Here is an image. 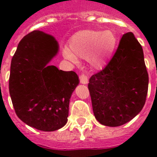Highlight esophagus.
I'll return each instance as SVG.
<instances>
[{
	"instance_id": "34e87169",
	"label": "esophagus",
	"mask_w": 157,
	"mask_h": 157,
	"mask_svg": "<svg viewBox=\"0 0 157 157\" xmlns=\"http://www.w3.org/2000/svg\"><path fill=\"white\" fill-rule=\"evenodd\" d=\"M79 79H80V82H81L82 84H86V83L88 82V78H87V77H86L85 75H80Z\"/></svg>"
}]
</instances>
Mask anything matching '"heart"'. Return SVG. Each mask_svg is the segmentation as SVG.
<instances>
[{
	"mask_svg": "<svg viewBox=\"0 0 157 157\" xmlns=\"http://www.w3.org/2000/svg\"><path fill=\"white\" fill-rule=\"evenodd\" d=\"M117 45V36L112 30H82L74 34L63 50L65 58L78 63V58H85L94 70L103 68L112 57Z\"/></svg>",
	"mask_w": 157,
	"mask_h": 157,
	"instance_id": "1",
	"label": "heart"
}]
</instances>
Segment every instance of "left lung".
Masks as SVG:
<instances>
[{
    "label": "left lung",
    "mask_w": 157,
    "mask_h": 157,
    "mask_svg": "<svg viewBox=\"0 0 157 157\" xmlns=\"http://www.w3.org/2000/svg\"><path fill=\"white\" fill-rule=\"evenodd\" d=\"M95 117L104 126H122L142 110L148 89V75L142 46L132 32L122 36L105 68L89 79Z\"/></svg>",
    "instance_id": "8db88e82"
}]
</instances>
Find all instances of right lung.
I'll use <instances>...</instances> for the list:
<instances>
[{
    "label": "right lung",
    "instance_id": "right-lung-1",
    "mask_svg": "<svg viewBox=\"0 0 157 157\" xmlns=\"http://www.w3.org/2000/svg\"><path fill=\"white\" fill-rule=\"evenodd\" d=\"M58 50L53 36L33 31L21 40L11 61L9 88L15 113L43 131L66 125L70 99L79 83L75 72L48 65Z\"/></svg>",
    "mask_w": 157,
    "mask_h": 157
}]
</instances>
